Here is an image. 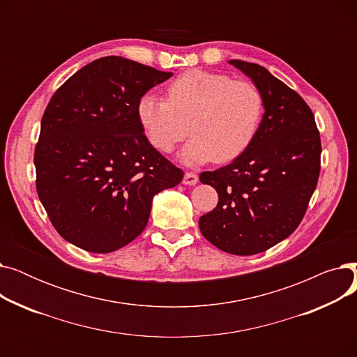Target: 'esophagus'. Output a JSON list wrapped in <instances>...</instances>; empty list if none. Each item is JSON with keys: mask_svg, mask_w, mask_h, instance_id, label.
<instances>
[{"mask_svg": "<svg viewBox=\"0 0 357 357\" xmlns=\"http://www.w3.org/2000/svg\"><path fill=\"white\" fill-rule=\"evenodd\" d=\"M182 182L183 185H195L198 182V175L194 172H185Z\"/></svg>", "mask_w": 357, "mask_h": 357, "instance_id": "esophagus-1", "label": "esophagus"}]
</instances>
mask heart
I'll list each match as a JSON object with an SVG mask.
<instances>
[{
    "label": "heart",
    "instance_id": "b5f03b06",
    "mask_svg": "<svg viewBox=\"0 0 357 357\" xmlns=\"http://www.w3.org/2000/svg\"><path fill=\"white\" fill-rule=\"evenodd\" d=\"M265 111L260 89L229 75L192 69L166 88V100L146 93L137 102V119L149 143L171 153L186 136L183 162L226 163L252 144Z\"/></svg>",
    "mask_w": 357,
    "mask_h": 357
}]
</instances>
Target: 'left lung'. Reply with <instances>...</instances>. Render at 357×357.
I'll use <instances>...</instances> for the list:
<instances>
[{"instance_id":"8db88e82","label":"left lung","mask_w":357,"mask_h":357,"mask_svg":"<svg viewBox=\"0 0 357 357\" xmlns=\"http://www.w3.org/2000/svg\"><path fill=\"white\" fill-rule=\"evenodd\" d=\"M230 63L260 89L265 114L245 153L199 175L218 192L199 230L220 250L249 256L278 245L303 221L320 176L321 139L312 109L296 91L257 63Z\"/></svg>"}]
</instances>
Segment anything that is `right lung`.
<instances>
[{"mask_svg":"<svg viewBox=\"0 0 357 357\" xmlns=\"http://www.w3.org/2000/svg\"><path fill=\"white\" fill-rule=\"evenodd\" d=\"M172 77L120 56L97 59L58 88L34 149L36 190L53 227L92 253H109L146 227L153 197L183 171L149 143L137 102Z\"/></svg>","mask_w":357,"mask_h":357,"instance_id":"obj_1","label":"right lung"}]
</instances>
